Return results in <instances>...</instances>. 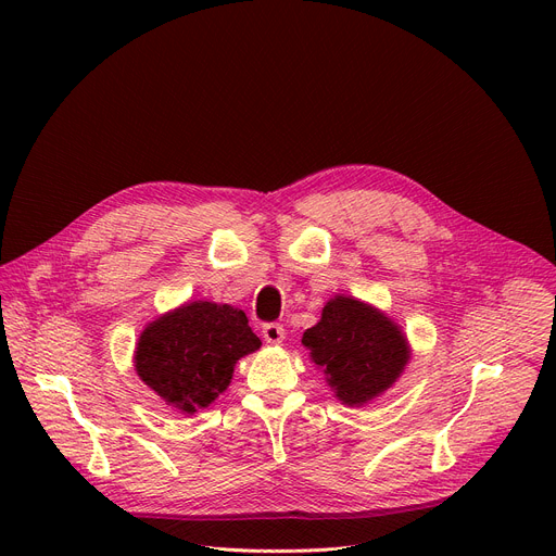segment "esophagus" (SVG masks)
<instances>
[{
    "label": "esophagus",
    "mask_w": 556,
    "mask_h": 556,
    "mask_svg": "<svg viewBox=\"0 0 556 556\" xmlns=\"http://www.w3.org/2000/svg\"><path fill=\"white\" fill-rule=\"evenodd\" d=\"M262 334H264V341H266L268 345H279V343L286 339V330H283V326H279V324H268V326H264Z\"/></svg>",
    "instance_id": "esophagus-1"
}]
</instances>
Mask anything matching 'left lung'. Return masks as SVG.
<instances>
[{"instance_id": "left-lung-1", "label": "left lung", "mask_w": 556, "mask_h": 556, "mask_svg": "<svg viewBox=\"0 0 556 556\" xmlns=\"http://www.w3.org/2000/svg\"><path fill=\"white\" fill-rule=\"evenodd\" d=\"M301 343L324 371L334 399L348 407L376 401L412 361L403 328L382 309L350 294H334L324 305L321 321L303 332Z\"/></svg>"}]
</instances>
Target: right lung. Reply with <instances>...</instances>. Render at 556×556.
I'll list each match as a JSON object with an SVG mask.
<instances>
[{
  "mask_svg": "<svg viewBox=\"0 0 556 556\" xmlns=\"http://www.w3.org/2000/svg\"><path fill=\"white\" fill-rule=\"evenodd\" d=\"M260 348L244 309L189 301L144 326L134 369L165 405L193 416L228 389L235 363Z\"/></svg>",
  "mask_w": 556,
  "mask_h": 556,
  "instance_id": "obj_1",
  "label": "right lung"
}]
</instances>
